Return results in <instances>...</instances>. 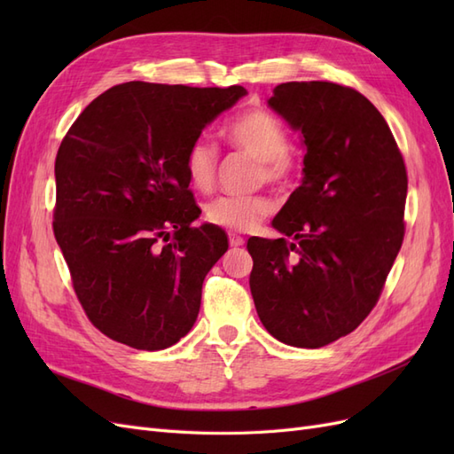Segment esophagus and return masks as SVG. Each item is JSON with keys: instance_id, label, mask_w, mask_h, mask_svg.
I'll use <instances>...</instances> for the list:
<instances>
[{"instance_id": "34e87169", "label": "esophagus", "mask_w": 454, "mask_h": 454, "mask_svg": "<svg viewBox=\"0 0 454 454\" xmlns=\"http://www.w3.org/2000/svg\"><path fill=\"white\" fill-rule=\"evenodd\" d=\"M229 244L235 246V248H237V246L244 244V239L240 235H237V232H229Z\"/></svg>"}]
</instances>
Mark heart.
<instances>
[{"label":"heart","mask_w":454,"mask_h":454,"mask_svg":"<svg viewBox=\"0 0 454 454\" xmlns=\"http://www.w3.org/2000/svg\"><path fill=\"white\" fill-rule=\"evenodd\" d=\"M229 144L246 151L259 160V180L274 185H287L297 174V160L290 151V134L280 119L267 109H250L237 115L223 129ZM219 151L208 138L191 142L184 155V170L191 187L208 193L215 184ZM272 200L265 195H225L212 200L204 208L208 223L227 231L244 232L272 212Z\"/></svg>","instance_id":"1"}]
</instances>
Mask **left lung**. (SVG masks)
<instances>
[{"instance_id": "8db88e82", "label": "left lung", "mask_w": 454, "mask_h": 454, "mask_svg": "<svg viewBox=\"0 0 454 454\" xmlns=\"http://www.w3.org/2000/svg\"><path fill=\"white\" fill-rule=\"evenodd\" d=\"M269 106L303 134L305 177L272 227L250 239V290L267 332L320 348L373 310L405 235L407 168L394 134L364 94L332 81H292Z\"/></svg>"}]
</instances>
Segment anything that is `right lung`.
Masks as SVG:
<instances>
[{
	"mask_svg": "<svg viewBox=\"0 0 454 454\" xmlns=\"http://www.w3.org/2000/svg\"><path fill=\"white\" fill-rule=\"evenodd\" d=\"M246 94L240 85L130 81L94 98L54 160L52 231L90 324L122 345L162 350L193 327L202 282L227 252L200 215L184 155Z\"/></svg>",
	"mask_w": 454,
	"mask_h": 454,
	"instance_id": "1",
	"label": "right lung"
}]
</instances>
